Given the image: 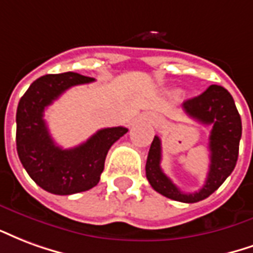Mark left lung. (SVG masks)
I'll use <instances>...</instances> for the list:
<instances>
[{
    "label": "left lung",
    "instance_id": "left-lung-1",
    "mask_svg": "<svg viewBox=\"0 0 253 253\" xmlns=\"http://www.w3.org/2000/svg\"><path fill=\"white\" fill-rule=\"evenodd\" d=\"M183 110L191 119L211 125L209 136L210 166L204 187L193 194L182 193L160 167L162 143L158 136L149 148L145 175L155 191L169 200L194 204L208 198L235 169L241 139V119L230 93L218 84H211L204 93L183 102Z\"/></svg>",
    "mask_w": 253,
    "mask_h": 253
}]
</instances>
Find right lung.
<instances>
[{"label":"right lung","instance_id":"right-lung-1","mask_svg":"<svg viewBox=\"0 0 253 253\" xmlns=\"http://www.w3.org/2000/svg\"><path fill=\"white\" fill-rule=\"evenodd\" d=\"M93 81L94 78L71 71L48 74L36 79L18 102V158L36 185L48 193L70 195L97 186L108 151L128 132L124 126L105 128L74 148L63 149L55 144L43 119L44 110L67 88Z\"/></svg>","mask_w":253,"mask_h":253}]
</instances>
